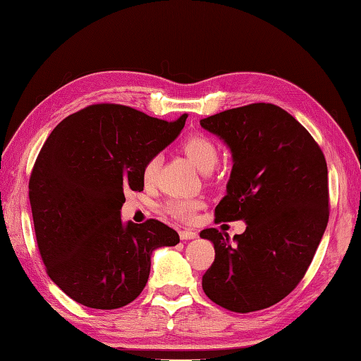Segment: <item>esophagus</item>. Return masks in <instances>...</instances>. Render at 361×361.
<instances>
[{
    "label": "esophagus",
    "mask_w": 361,
    "mask_h": 361,
    "mask_svg": "<svg viewBox=\"0 0 361 361\" xmlns=\"http://www.w3.org/2000/svg\"><path fill=\"white\" fill-rule=\"evenodd\" d=\"M180 237H181V240H194V238L199 237V233L194 232V231H181Z\"/></svg>",
    "instance_id": "obj_1"
}]
</instances>
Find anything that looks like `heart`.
Returning <instances> with one entry per match:
<instances>
[{
  "instance_id": "heart-1",
  "label": "heart",
  "mask_w": 361,
  "mask_h": 361,
  "mask_svg": "<svg viewBox=\"0 0 361 361\" xmlns=\"http://www.w3.org/2000/svg\"><path fill=\"white\" fill-rule=\"evenodd\" d=\"M183 153L188 156L200 172H209L219 159V149L216 143L205 134H191L181 143ZM161 167V156L153 154L142 169V178L145 185H153L158 178ZM203 202L195 197H172L166 202V212L175 219L183 222H191L195 219Z\"/></svg>"
}]
</instances>
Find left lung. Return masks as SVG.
Listing matches in <instances>:
<instances>
[{
  "instance_id": "8db88e82",
  "label": "left lung",
  "mask_w": 361,
  "mask_h": 361,
  "mask_svg": "<svg viewBox=\"0 0 361 361\" xmlns=\"http://www.w3.org/2000/svg\"><path fill=\"white\" fill-rule=\"evenodd\" d=\"M227 143L232 172L216 222L245 221L235 235L200 232L214 245L202 278L207 297L233 312L276 305L303 279L329 222V170L312 135L274 104H249L200 120Z\"/></svg>"
}]
</instances>
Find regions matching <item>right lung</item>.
<instances>
[{
	"label": "right lung",
	"instance_id": "1",
	"mask_svg": "<svg viewBox=\"0 0 361 361\" xmlns=\"http://www.w3.org/2000/svg\"><path fill=\"white\" fill-rule=\"evenodd\" d=\"M188 115L164 121L118 104H94L51 130L30 176L39 252L50 279L77 303L116 310L145 287L152 254L180 237L158 219L123 224L126 191L170 145Z\"/></svg>",
	"mask_w": 361,
	"mask_h": 361
}]
</instances>
